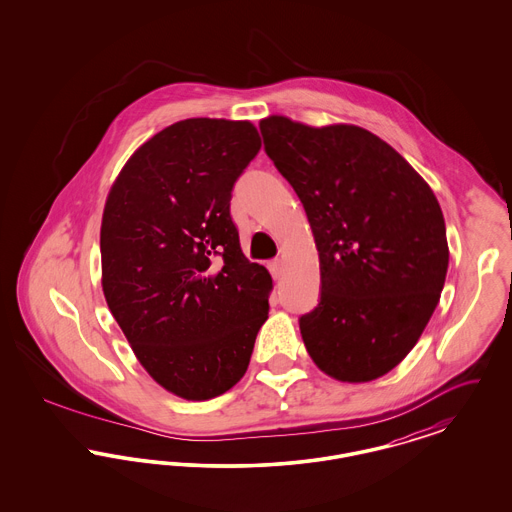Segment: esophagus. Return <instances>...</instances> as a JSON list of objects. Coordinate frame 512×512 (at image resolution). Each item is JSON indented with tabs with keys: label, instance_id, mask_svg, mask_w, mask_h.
<instances>
[{
	"label": "esophagus",
	"instance_id": "esophagus-1",
	"mask_svg": "<svg viewBox=\"0 0 512 512\" xmlns=\"http://www.w3.org/2000/svg\"><path fill=\"white\" fill-rule=\"evenodd\" d=\"M268 268H270L272 278L278 280V278H282V272H284V261L282 259H274V261L268 263Z\"/></svg>",
	"mask_w": 512,
	"mask_h": 512
}]
</instances>
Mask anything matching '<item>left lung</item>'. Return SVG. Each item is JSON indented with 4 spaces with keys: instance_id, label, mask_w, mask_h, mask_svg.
Returning a JSON list of instances; mask_svg holds the SVG:
<instances>
[{
    "instance_id": "obj_1",
    "label": "left lung",
    "mask_w": 512,
    "mask_h": 512,
    "mask_svg": "<svg viewBox=\"0 0 512 512\" xmlns=\"http://www.w3.org/2000/svg\"><path fill=\"white\" fill-rule=\"evenodd\" d=\"M259 128L317 244L320 301L299 318L305 347L340 382L376 380L409 355L438 305L449 265L438 199L365 128L280 115Z\"/></svg>"
}]
</instances>
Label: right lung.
Segmentation results:
<instances>
[{
	"mask_svg": "<svg viewBox=\"0 0 512 512\" xmlns=\"http://www.w3.org/2000/svg\"><path fill=\"white\" fill-rule=\"evenodd\" d=\"M259 149L249 121L174 122L134 151L103 209L107 305L149 376L188 401L242 380L268 318L272 278L230 217Z\"/></svg>",
	"mask_w": 512,
	"mask_h": 512,
	"instance_id": "obj_1",
	"label": "right lung"
}]
</instances>
